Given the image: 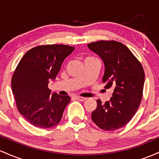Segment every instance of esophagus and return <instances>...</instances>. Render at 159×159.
Returning a JSON list of instances; mask_svg holds the SVG:
<instances>
[{"mask_svg":"<svg viewBox=\"0 0 159 159\" xmlns=\"http://www.w3.org/2000/svg\"><path fill=\"white\" fill-rule=\"evenodd\" d=\"M75 98L76 99L79 100V101H81V102H84L86 99V98L81 97V96H75Z\"/></svg>","mask_w":159,"mask_h":159,"instance_id":"34e87169","label":"esophagus"}]
</instances>
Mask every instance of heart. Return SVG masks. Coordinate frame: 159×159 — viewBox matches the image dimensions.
Listing matches in <instances>:
<instances>
[{
  "label": "heart",
  "instance_id": "b5f03b06",
  "mask_svg": "<svg viewBox=\"0 0 159 159\" xmlns=\"http://www.w3.org/2000/svg\"><path fill=\"white\" fill-rule=\"evenodd\" d=\"M89 58H91V57H89Z\"/></svg>",
  "mask_w": 159,
  "mask_h": 159
}]
</instances>
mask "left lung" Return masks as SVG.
I'll return each instance as SVG.
<instances>
[{
    "mask_svg": "<svg viewBox=\"0 0 159 159\" xmlns=\"http://www.w3.org/2000/svg\"><path fill=\"white\" fill-rule=\"evenodd\" d=\"M87 46L103 61L105 88L114 90L110 101L105 104L100 99L96 101L92 120L102 130H116L132 119L140 106L145 78L143 68L128 47L120 42L100 40Z\"/></svg>",
    "mask_w": 159,
    "mask_h": 159,
    "instance_id": "left-lung-1",
    "label": "left lung"
}]
</instances>
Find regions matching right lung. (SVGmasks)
Wrapping results in <instances>:
<instances>
[{"instance_id": "add662e5", "label": "right lung", "mask_w": 159, "mask_h": 159, "mask_svg": "<svg viewBox=\"0 0 159 159\" xmlns=\"http://www.w3.org/2000/svg\"><path fill=\"white\" fill-rule=\"evenodd\" d=\"M74 50L66 45H38L25 53L15 69L11 84L17 109L34 126L49 129L61 121L71 98L51 95L48 84Z\"/></svg>"}]
</instances>
